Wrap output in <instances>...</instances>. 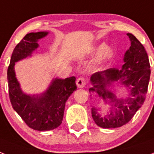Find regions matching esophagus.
Returning <instances> with one entry per match:
<instances>
[{"instance_id":"esophagus-1","label":"esophagus","mask_w":154,"mask_h":154,"mask_svg":"<svg viewBox=\"0 0 154 154\" xmlns=\"http://www.w3.org/2000/svg\"><path fill=\"white\" fill-rule=\"evenodd\" d=\"M76 84L78 88H83L86 85V80L83 77H79L76 80Z\"/></svg>"}]
</instances>
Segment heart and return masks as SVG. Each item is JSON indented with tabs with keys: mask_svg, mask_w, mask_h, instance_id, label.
Segmentation results:
<instances>
[{
	"mask_svg": "<svg viewBox=\"0 0 154 154\" xmlns=\"http://www.w3.org/2000/svg\"><path fill=\"white\" fill-rule=\"evenodd\" d=\"M93 52L94 53H100L101 52L100 55L98 58L99 63H100L102 61L109 59L113 55L112 49L110 48V47H106L105 48V44L104 43L100 44L96 47H95L93 49Z\"/></svg>",
	"mask_w": 154,
	"mask_h": 154,
	"instance_id": "b5f03b06",
	"label": "heart"
}]
</instances>
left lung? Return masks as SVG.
<instances>
[{"instance_id":"8db88e82","label":"left lung","mask_w":154,"mask_h":154,"mask_svg":"<svg viewBox=\"0 0 154 154\" xmlns=\"http://www.w3.org/2000/svg\"><path fill=\"white\" fill-rule=\"evenodd\" d=\"M131 46L125 54L122 68H110L98 71L91 77L93 88L89 91H96L106 103H111L113 110L104 116L98 114L96 108H91V116L96 125L101 128H114L125 125L133 117L145 100L150 78V65L145 47L133 34H127ZM114 82L123 85L130 92L127 99H118L108 90Z\"/></svg>"}]
</instances>
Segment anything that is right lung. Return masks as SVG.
<instances>
[{
	"mask_svg": "<svg viewBox=\"0 0 154 154\" xmlns=\"http://www.w3.org/2000/svg\"><path fill=\"white\" fill-rule=\"evenodd\" d=\"M47 34L38 32L26 34L14 48L7 71L12 107L29 128L38 131L52 130L60 125L66 100L77 88L75 77L72 76L65 79H54L41 96H30L21 91L14 72L15 63L31 55L38 46V40Z\"/></svg>",
	"mask_w": 154,
	"mask_h": 154,
	"instance_id": "add662e5",
	"label": "right lung"
}]
</instances>
